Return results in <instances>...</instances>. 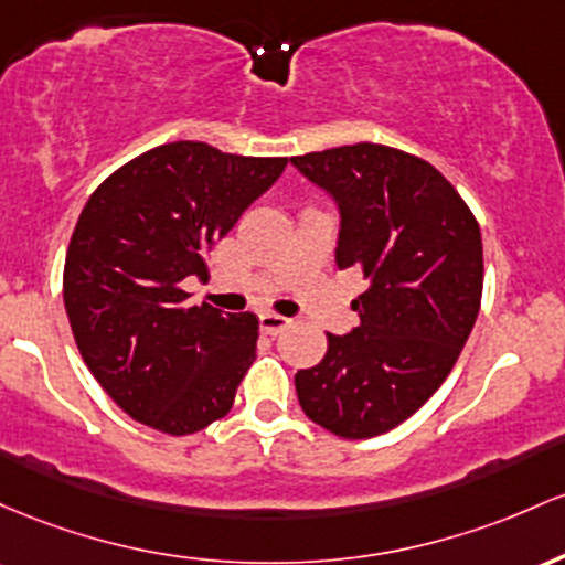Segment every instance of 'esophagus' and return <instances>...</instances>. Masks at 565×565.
<instances>
[{"label": "esophagus", "mask_w": 565, "mask_h": 565, "mask_svg": "<svg viewBox=\"0 0 565 565\" xmlns=\"http://www.w3.org/2000/svg\"><path fill=\"white\" fill-rule=\"evenodd\" d=\"M258 326H262V331H264V333L277 335V333H282L285 328L290 326V320H288V317H282V315L264 312V315H258Z\"/></svg>", "instance_id": "34e87169"}]
</instances>
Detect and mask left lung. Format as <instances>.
Masks as SVG:
<instances>
[{
    "mask_svg": "<svg viewBox=\"0 0 565 565\" xmlns=\"http://www.w3.org/2000/svg\"><path fill=\"white\" fill-rule=\"evenodd\" d=\"M339 211L335 266L363 271L360 326L296 373L303 414L333 435L390 433L446 382L483 294L480 226L429 162L382 143L294 157Z\"/></svg>",
    "mask_w": 565,
    "mask_h": 565,
    "instance_id": "8db88e82",
    "label": "left lung"
}]
</instances>
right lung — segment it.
<instances>
[{
	"label": "right lung",
	"mask_w": 565,
	"mask_h": 565,
	"mask_svg": "<svg viewBox=\"0 0 565 565\" xmlns=\"http://www.w3.org/2000/svg\"><path fill=\"white\" fill-rule=\"evenodd\" d=\"M285 157L157 146L87 200L63 269V303L87 367L125 414L192 435L230 414L256 358V315L186 307V277L282 175Z\"/></svg>",
	"instance_id": "add662e5"
}]
</instances>
